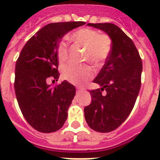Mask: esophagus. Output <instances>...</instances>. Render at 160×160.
Listing matches in <instances>:
<instances>
[{"label": "esophagus", "mask_w": 160, "mask_h": 160, "mask_svg": "<svg viewBox=\"0 0 160 160\" xmlns=\"http://www.w3.org/2000/svg\"><path fill=\"white\" fill-rule=\"evenodd\" d=\"M83 88H77V93H80V92H83Z\"/></svg>", "instance_id": "esophagus-1"}]
</instances>
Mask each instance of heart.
<instances>
[{
  "instance_id": "heart-1",
  "label": "heart",
  "mask_w": 160,
  "mask_h": 160,
  "mask_svg": "<svg viewBox=\"0 0 160 160\" xmlns=\"http://www.w3.org/2000/svg\"><path fill=\"white\" fill-rule=\"evenodd\" d=\"M74 44L85 48L83 60L100 65L103 63L111 51V39L107 34L88 28H82L72 32L68 36ZM68 46L61 42L57 48V57L60 63H64L68 58ZM93 69L88 65H66L62 68V77L67 81L74 84H83L92 78Z\"/></svg>"
}]
</instances>
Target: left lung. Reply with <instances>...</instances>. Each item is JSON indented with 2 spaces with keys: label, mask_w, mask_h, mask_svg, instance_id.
<instances>
[{
  "label": "left lung",
  "mask_w": 160,
  "mask_h": 160,
  "mask_svg": "<svg viewBox=\"0 0 160 160\" xmlns=\"http://www.w3.org/2000/svg\"><path fill=\"white\" fill-rule=\"evenodd\" d=\"M87 25L107 33L112 47L93 80L101 88L90 91L92 101L84 107V118L93 130L111 132L125 122L133 108L141 88L142 62L133 42L118 26L110 23Z\"/></svg>",
  "instance_id": "8db88e82"
}]
</instances>
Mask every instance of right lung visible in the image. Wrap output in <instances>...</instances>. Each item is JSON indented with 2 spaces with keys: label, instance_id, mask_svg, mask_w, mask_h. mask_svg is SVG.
Instances as JSON below:
<instances>
[{
  "label": "right lung",
  "instance_id": "right-lung-1",
  "mask_svg": "<svg viewBox=\"0 0 160 160\" xmlns=\"http://www.w3.org/2000/svg\"><path fill=\"white\" fill-rule=\"evenodd\" d=\"M85 22L49 23L25 44L16 61L15 92L23 117L38 132H53L63 126L76 95L75 87L65 80L52 88L49 78L58 80L57 48L61 38Z\"/></svg>",
  "mask_w": 160,
  "mask_h": 160
}]
</instances>
